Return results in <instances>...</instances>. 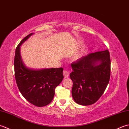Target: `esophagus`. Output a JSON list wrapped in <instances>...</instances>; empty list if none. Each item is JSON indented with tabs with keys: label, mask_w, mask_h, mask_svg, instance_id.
Segmentation results:
<instances>
[{
	"label": "esophagus",
	"mask_w": 129,
	"mask_h": 129,
	"mask_svg": "<svg viewBox=\"0 0 129 129\" xmlns=\"http://www.w3.org/2000/svg\"><path fill=\"white\" fill-rule=\"evenodd\" d=\"M63 73L64 77L65 78L68 77V76H69V75H70V73L68 72V71H67L66 70H64V71H63Z\"/></svg>",
	"instance_id": "34e87169"
}]
</instances>
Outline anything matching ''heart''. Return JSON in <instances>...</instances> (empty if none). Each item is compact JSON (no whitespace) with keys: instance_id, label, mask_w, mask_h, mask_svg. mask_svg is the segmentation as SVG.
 I'll list each match as a JSON object with an SVG mask.
<instances>
[{"instance_id":"heart-1","label":"heart","mask_w":129,"mask_h":129,"mask_svg":"<svg viewBox=\"0 0 129 129\" xmlns=\"http://www.w3.org/2000/svg\"><path fill=\"white\" fill-rule=\"evenodd\" d=\"M86 51H83L81 52H80V53H78V54L76 55V56L74 58V59L75 61H77V60H79L80 58H81L83 56L84 54H85Z\"/></svg>"}]
</instances>
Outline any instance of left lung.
Masks as SVG:
<instances>
[{
	"label": "left lung",
	"instance_id": "1",
	"mask_svg": "<svg viewBox=\"0 0 129 129\" xmlns=\"http://www.w3.org/2000/svg\"><path fill=\"white\" fill-rule=\"evenodd\" d=\"M108 50L90 53L71 64L73 71L72 95L76 103L87 106L98 100L104 93L110 78Z\"/></svg>",
	"mask_w": 129,
	"mask_h": 129
}]
</instances>
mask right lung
<instances>
[{"label": "right lung", "instance_id": "right-lung-1", "mask_svg": "<svg viewBox=\"0 0 129 129\" xmlns=\"http://www.w3.org/2000/svg\"><path fill=\"white\" fill-rule=\"evenodd\" d=\"M33 34L26 36L17 47L14 61L15 77L23 96L33 105L43 107L53 100L55 88L63 79V69L61 67L35 70L25 66L21 58L20 47Z\"/></svg>", "mask_w": 129, "mask_h": 129}]
</instances>
